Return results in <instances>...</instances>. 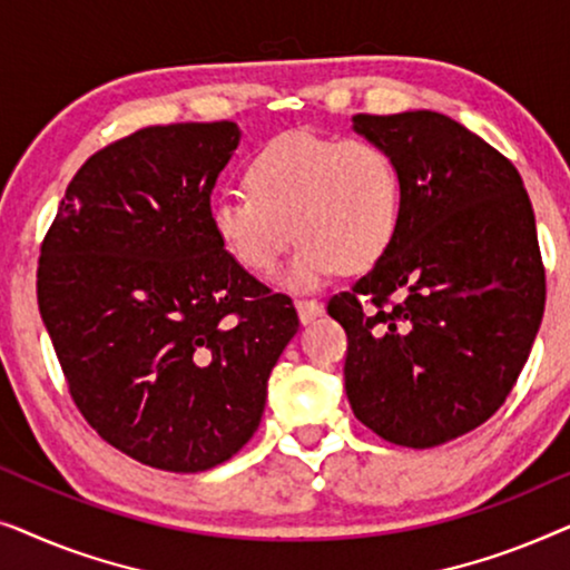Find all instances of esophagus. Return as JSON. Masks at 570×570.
Segmentation results:
<instances>
[{
    "instance_id": "34e87169",
    "label": "esophagus",
    "mask_w": 570,
    "mask_h": 570,
    "mask_svg": "<svg viewBox=\"0 0 570 570\" xmlns=\"http://www.w3.org/2000/svg\"><path fill=\"white\" fill-rule=\"evenodd\" d=\"M295 308H298V318H301L303 326L311 324V322H316V318L324 314L322 303L311 301V298H298V301H295Z\"/></svg>"
}]
</instances>
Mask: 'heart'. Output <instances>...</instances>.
I'll return each mask as SVG.
<instances>
[{
  "label": "heart",
  "mask_w": 570,
  "mask_h": 570,
  "mask_svg": "<svg viewBox=\"0 0 570 570\" xmlns=\"http://www.w3.org/2000/svg\"><path fill=\"white\" fill-rule=\"evenodd\" d=\"M248 194L215 199L213 228L233 259L267 275L301 240L285 285H322L340 267L363 272L392 246L400 223V178L368 139L291 131L248 160Z\"/></svg>",
  "instance_id": "1"
}]
</instances>
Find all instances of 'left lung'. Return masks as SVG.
I'll return each mask as SVG.
<instances>
[{
	"mask_svg": "<svg viewBox=\"0 0 570 570\" xmlns=\"http://www.w3.org/2000/svg\"><path fill=\"white\" fill-rule=\"evenodd\" d=\"M400 178L392 246L330 301L345 392L384 441L433 449L505 402L544 314L532 202L511 160L435 111L353 116Z\"/></svg>",
	"mask_w": 570,
	"mask_h": 570,
	"instance_id": "obj_1",
	"label": "left lung"
}]
</instances>
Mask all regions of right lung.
<instances>
[{
	"instance_id": "add662e5",
	"label": "right lung",
	"mask_w": 570,
	"mask_h": 570,
	"mask_svg": "<svg viewBox=\"0 0 570 570\" xmlns=\"http://www.w3.org/2000/svg\"><path fill=\"white\" fill-rule=\"evenodd\" d=\"M233 121L147 127L85 160L38 264V308L69 394L147 466L205 472L262 423L298 314L225 252L209 197Z\"/></svg>"
}]
</instances>
